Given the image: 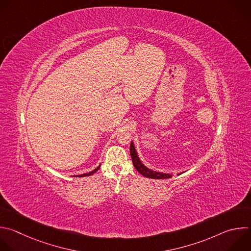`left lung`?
Returning a JSON list of instances; mask_svg holds the SVG:
<instances>
[{
  "mask_svg": "<svg viewBox=\"0 0 251 251\" xmlns=\"http://www.w3.org/2000/svg\"><path fill=\"white\" fill-rule=\"evenodd\" d=\"M130 153H131V157H132V161H133V164L135 166V169L145 177H149V178H152V179H166V178H171L173 177V175H170V174H163V173H159V172H155V171H152L149 168H147V166L142 162V160L140 159L139 155H138V152H137V150L135 148V145L133 143V141L131 142V145H130ZM182 173L178 174L177 176L181 175Z\"/></svg>",
  "mask_w": 251,
  "mask_h": 251,
  "instance_id": "1",
  "label": "left lung"
}]
</instances>
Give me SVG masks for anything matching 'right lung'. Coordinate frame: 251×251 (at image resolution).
I'll list each match as a JSON object with an SVG mask.
<instances>
[{
  "label": "right lung",
  "mask_w": 251,
  "mask_h": 251,
  "mask_svg": "<svg viewBox=\"0 0 251 251\" xmlns=\"http://www.w3.org/2000/svg\"><path fill=\"white\" fill-rule=\"evenodd\" d=\"M100 164L98 166L97 169H95L94 171H92L91 173H88V174H83V175H79V176H75V177H85V176H93L95 173H97V172L100 170Z\"/></svg>",
  "instance_id": "add662e5"
}]
</instances>
